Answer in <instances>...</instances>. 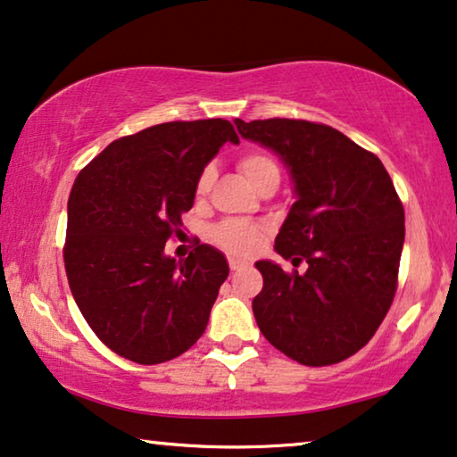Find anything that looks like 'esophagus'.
Instances as JSON below:
<instances>
[{"label": "esophagus", "mask_w": 457, "mask_h": 457, "mask_svg": "<svg viewBox=\"0 0 457 457\" xmlns=\"http://www.w3.org/2000/svg\"><path fill=\"white\" fill-rule=\"evenodd\" d=\"M228 266L235 272V270H241L245 266V262L239 260V257H228Z\"/></svg>", "instance_id": "esophagus-1"}]
</instances>
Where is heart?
<instances>
[{
  "mask_svg": "<svg viewBox=\"0 0 457 457\" xmlns=\"http://www.w3.org/2000/svg\"><path fill=\"white\" fill-rule=\"evenodd\" d=\"M239 169L247 183L255 191L262 189L263 185L268 183H278L280 181V169H278L276 161L266 152H245L239 158ZM214 169L206 167L197 177L195 183V194L206 195L210 187L214 183ZM263 228L260 224L253 222H243V220H228L218 224L212 228V239L220 245L224 251L237 255H247L257 247V243L262 239Z\"/></svg>",
  "mask_w": 457,
  "mask_h": 457,
  "instance_id": "obj_1",
  "label": "heart"
}]
</instances>
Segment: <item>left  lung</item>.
Returning <instances> with one entry per match:
<instances>
[{"instance_id":"1","label":"left lung","mask_w":457,"mask_h":457,"mask_svg":"<svg viewBox=\"0 0 457 457\" xmlns=\"http://www.w3.org/2000/svg\"><path fill=\"white\" fill-rule=\"evenodd\" d=\"M241 137L288 169L295 204L276 237L284 260L263 276L253 315L266 340L309 367L334 365L365 346L392 305L404 247V208L386 167L329 125L301 119H235Z\"/></svg>"}]
</instances>
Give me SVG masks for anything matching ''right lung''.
I'll use <instances>...</instances> for the list:
<instances>
[{
    "instance_id": "right-lung-1",
    "label": "right lung",
    "mask_w": 457,
    "mask_h": 457,
    "mask_svg": "<svg viewBox=\"0 0 457 457\" xmlns=\"http://www.w3.org/2000/svg\"><path fill=\"white\" fill-rule=\"evenodd\" d=\"M239 136L227 119L152 125L111 142L76 177L63 262L78 309L123 359L158 365L200 340L228 276L202 243L187 260L164 253L194 206L204 167Z\"/></svg>"
}]
</instances>
